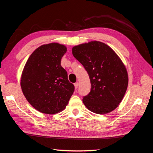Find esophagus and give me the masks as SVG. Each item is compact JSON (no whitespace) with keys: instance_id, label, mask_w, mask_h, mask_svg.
<instances>
[{"instance_id":"esophagus-1","label":"esophagus","mask_w":153,"mask_h":153,"mask_svg":"<svg viewBox=\"0 0 153 153\" xmlns=\"http://www.w3.org/2000/svg\"><path fill=\"white\" fill-rule=\"evenodd\" d=\"M78 85H79V84L77 82H76V83H75L74 84V86H75V88L76 89H77V88H78Z\"/></svg>"}]
</instances>
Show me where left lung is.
Listing matches in <instances>:
<instances>
[{
	"label": "left lung",
	"mask_w": 153,
	"mask_h": 153,
	"mask_svg": "<svg viewBox=\"0 0 153 153\" xmlns=\"http://www.w3.org/2000/svg\"><path fill=\"white\" fill-rule=\"evenodd\" d=\"M72 53L90 79L91 91L83 98L85 107L98 114L115 110L128 84V72L120 58L110 47L98 41L74 46Z\"/></svg>",
	"instance_id": "8db88e82"
}]
</instances>
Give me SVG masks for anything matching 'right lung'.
Listing matches in <instances>:
<instances>
[{
    "mask_svg": "<svg viewBox=\"0 0 153 153\" xmlns=\"http://www.w3.org/2000/svg\"><path fill=\"white\" fill-rule=\"evenodd\" d=\"M66 51L62 44H45L32 53L25 65L22 91L29 103L41 113L54 114L64 110L74 93V85L61 65Z\"/></svg>",
    "mask_w": 153,
    "mask_h": 153,
    "instance_id": "obj_1",
    "label": "right lung"
}]
</instances>
